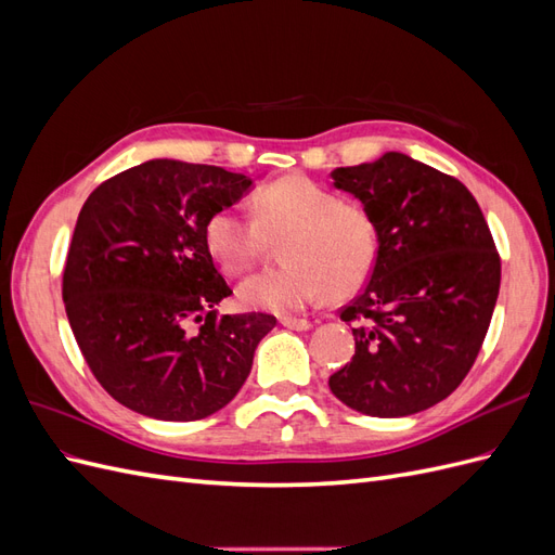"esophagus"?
<instances>
[{"mask_svg":"<svg viewBox=\"0 0 555 555\" xmlns=\"http://www.w3.org/2000/svg\"><path fill=\"white\" fill-rule=\"evenodd\" d=\"M280 324H282L284 328H292V331H310V328H312V322H308V319L284 317V319H280Z\"/></svg>","mask_w":555,"mask_h":555,"instance_id":"esophagus-1","label":"esophagus"}]
</instances>
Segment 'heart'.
Instances as JSON below:
<instances>
[{"label":"heart","instance_id":"b5f03b06","mask_svg":"<svg viewBox=\"0 0 555 555\" xmlns=\"http://www.w3.org/2000/svg\"><path fill=\"white\" fill-rule=\"evenodd\" d=\"M280 243L278 268L241 282L249 310L294 314L328 292L359 289L377 257L373 217L304 176H284L251 198V220L238 210H217L206 224V245L229 275L257 266Z\"/></svg>","mask_w":555,"mask_h":555}]
</instances>
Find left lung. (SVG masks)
Here are the masks:
<instances>
[{"mask_svg": "<svg viewBox=\"0 0 555 555\" xmlns=\"http://www.w3.org/2000/svg\"><path fill=\"white\" fill-rule=\"evenodd\" d=\"M377 229L365 289L343 310L354 357L328 386L367 416H410L465 379L489 331L500 257L463 182L402 153L331 171Z\"/></svg>", "mask_w": 555, "mask_h": 555, "instance_id": "8db88e82", "label": "left lung"}]
</instances>
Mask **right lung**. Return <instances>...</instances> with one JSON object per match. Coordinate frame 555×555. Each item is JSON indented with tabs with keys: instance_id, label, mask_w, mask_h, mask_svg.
Instances as JSON below:
<instances>
[{
	"instance_id": "right-lung-1",
	"label": "right lung",
	"mask_w": 555,
	"mask_h": 555,
	"mask_svg": "<svg viewBox=\"0 0 555 555\" xmlns=\"http://www.w3.org/2000/svg\"><path fill=\"white\" fill-rule=\"evenodd\" d=\"M251 188L255 180L220 166L150 159L88 196L62 298L92 375L125 408L196 422L241 391L275 317L217 314L231 289L206 224Z\"/></svg>"
}]
</instances>
